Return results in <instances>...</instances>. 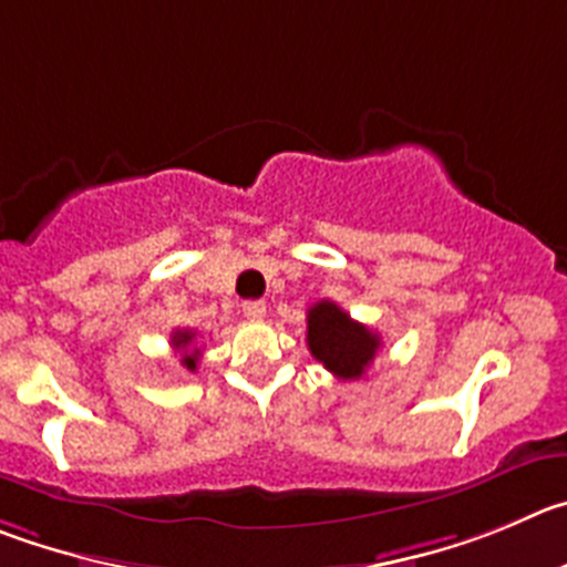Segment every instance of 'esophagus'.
Instances as JSON below:
<instances>
[{
	"instance_id": "obj_1",
	"label": "esophagus",
	"mask_w": 567,
	"mask_h": 567,
	"mask_svg": "<svg viewBox=\"0 0 567 567\" xmlns=\"http://www.w3.org/2000/svg\"><path fill=\"white\" fill-rule=\"evenodd\" d=\"M243 316L251 321H259L266 316V301H243Z\"/></svg>"
}]
</instances>
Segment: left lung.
<instances>
[{
	"label": "left lung",
	"mask_w": 567,
	"mask_h": 567,
	"mask_svg": "<svg viewBox=\"0 0 567 567\" xmlns=\"http://www.w3.org/2000/svg\"><path fill=\"white\" fill-rule=\"evenodd\" d=\"M308 347L310 355L338 380H358L378 355L380 336L349 319L336 301L321 299L308 310Z\"/></svg>",
	"instance_id": "left-lung-1"
}]
</instances>
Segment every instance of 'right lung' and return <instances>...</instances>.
I'll return each instance as SVG.
<instances>
[{
  "instance_id": "1",
  "label": "right lung",
  "mask_w": 567,
  "mask_h": 567,
  "mask_svg": "<svg viewBox=\"0 0 567 567\" xmlns=\"http://www.w3.org/2000/svg\"><path fill=\"white\" fill-rule=\"evenodd\" d=\"M193 338H195L193 330H176L171 336L173 349L182 352V367H187L189 372H195V367H198V355H200V349H189L193 347Z\"/></svg>"
}]
</instances>
